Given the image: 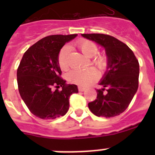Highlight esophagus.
I'll return each mask as SVG.
<instances>
[{
    "label": "esophagus",
    "instance_id": "esophagus-1",
    "mask_svg": "<svg viewBox=\"0 0 155 155\" xmlns=\"http://www.w3.org/2000/svg\"><path fill=\"white\" fill-rule=\"evenodd\" d=\"M78 90H79L80 92H84L85 90V87H82V86H79V87H78Z\"/></svg>",
    "mask_w": 155,
    "mask_h": 155
}]
</instances>
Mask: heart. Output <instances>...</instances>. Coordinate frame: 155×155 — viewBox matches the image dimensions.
Masks as SVG:
<instances>
[{
	"label": "heart",
	"instance_id": "heart-1",
	"mask_svg": "<svg viewBox=\"0 0 155 155\" xmlns=\"http://www.w3.org/2000/svg\"><path fill=\"white\" fill-rule=\"evenodd\" d=\"M77 47L86 57L92 58V63L97 67L99 70L104 71L108 67V58L104 54H97L99 49L94 42L88 40L82 39L77 42ZM70 52V47L65 45L61 48L58 54V67L61 70L66 71L69 68L68 64V54ZM99 77V74L94 68H90L87 70H72L68 73V80L71 84L87 86L91 84Z\"/></svg>",
	"mask_w": 155,
	"mask_h": 155
}]
</instances>
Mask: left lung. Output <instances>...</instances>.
Wrapping results in <instances>:
<instances>
[{
  "instance_id": "1",
  "label": "left lung",
  "mask_w": 155,
  "mask_h": 155,
  "mask_svg": "<svg viewBox=\"0 0 155 155\" xmlns=\"http://www.w3.org/2000/svg\"><path fill=\"white\" fill-rule=\"evenodd\" d=\"M84 38L104 47L108 70L97 89V99L88 108L97 117H113L128 108L138 87L139 63L132 50L124 42L108 35L84 34Z\"/></svg>"
}]
</instances>
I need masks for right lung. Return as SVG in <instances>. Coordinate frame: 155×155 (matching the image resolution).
<instances>
[{"label": "right lung", "mask_w": 155, "mask_h": 155, "mask_svg": "<svg viewBox=\"0 0 155 155\" xmlns=\"http://www.w3.org/2000/svg\"><path fill=\"white\" fill-rule=\"evenodd\" d=\"M76 35L43 38L25 52L18 66L17 80L21 97L29 110L41 119L65 115L69 109V97L78 92L76 85L66 84V80L61 78L57 61L61 48ZM60 87L62 90H58Z\"/></svg>", "instance_id": "add662e5"}]
</instances>
